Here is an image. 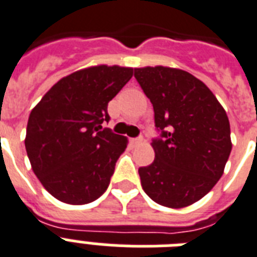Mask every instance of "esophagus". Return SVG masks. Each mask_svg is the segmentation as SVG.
Returning <instances> with one entry per match:
<instances>
[{
	"mask_svg": "<svg viewBox=\"0 0 257 257\" xmlns=\"http://www.w3.org/2000/svg\"><path fill=\"white\" fill-rule=\"evenodd\" d=\"M143 141H144L143 137H139V139H132V140H131V143H132L133 147H137V145H141V144H143Z\"/></svg>",
	"mask_w": 257,
	"mask_h": 257,
	"instance_id": "obj_1",
	"label": "esophagus"
}]
</instances>
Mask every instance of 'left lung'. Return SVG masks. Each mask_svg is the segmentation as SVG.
Returning <instances> with one entry per match:
<instances>
[{
    "instance_id": "obj_1",
    "label": "left lung",
    "mask_w": 257,
    "mask_h": 257,
    "mask_svg": "<svg viewBox=\"0 0 257 257\" xmlns=\"http://www.w3.org/2000/svg\"><path fill=\"white\" fill-rule=\"evenodd\" d=\"M135 76L153 104L156 126L165 137L150 144L156 156L149 166L139 169L141 186L156 203L187 207L223 176L232 149L226 110L187 71L147 66L135 68Z\"/></svg>"
}]
</instances>
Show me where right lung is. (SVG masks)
I'll list each match as a JSON object with an SVG mask.
<instances>
[{
  "instance_id": "1",
  "label": "right lung",
  "mask_w": 257,
  "mask_h": 257,
  "mask_svg": "<svg viewBox=\"0 0 257 257\" xmlns=\"http://www.w3.org/2000/svg\"><path fill=\"white\" fill-rule=\"evenodd\" d=\"M133 76L132 67L97 64L64 76L29 116L27 157L42 186L58 201L85 204L107 190L125 136L103 129L108 103Z\"/></svg>"
}]
</instances>
